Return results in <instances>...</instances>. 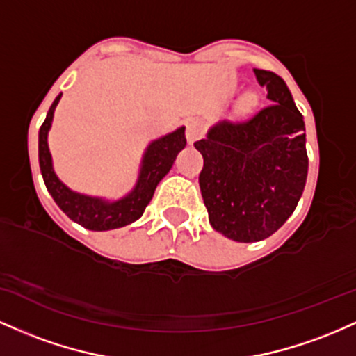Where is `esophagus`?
I'll list each match as a JSON object with an SVG mask.
<instances>
[{"label": "esophagus", "instance_id": "34e87169", "mask_svg": "<svg viewBox=\"0 0 356 356\" xmlns=\"http://www.w3.org/2000/svg\"><path fill=\"white\" fill-rule=\"evenodd\" d=\"M203 136V126L202 122L197 121V119H188L186 121V141L190 145H193L195 141H198Z\"/></svg>", "mask_w": 356, "mask_h": 356}]
</instances>
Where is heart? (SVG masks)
<instances>
[{
  "label": "heart",
  "mask_w": 356,
  "mask_h": 356,
  "mask_svg": "<svg viewBox=\"0 0 356 356\" xmlns=\"http://www.w3.org/2000/svg\"><path fill=\"white\" fill-rule=\"evenodd\" d=\"M257 106V95L254 92H245L241 99H238L237 111L241 114H250Z\"/></svg>",
  "instance_id": "1"
}]
</instances>
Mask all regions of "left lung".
Here are the masks:
<instances>
[{"instance_id": "1", "label": "left lung", "mask_w": 356, "mask_h": 356, "mask_svg": "<svg viewBox=\"0 0 356 356\" xmlns=\"http://www.w3.org/2000/svg\"><path fill=\"white\" fill-rule=\"evenodd\" d=\"M270 106L243 122L220 121L195 143L210 225L235 242H259L284 225L307 178L302 115L286 82L254 69Z\"/></svg>"}]
</instances>
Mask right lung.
Masks as SVG:
<instances>
[{
  "instance_id": "add662e5",
  "label": "right lung",
  "mask_w": 356,
  "mask_h": 356,
  "mask_svg": "<svg viewBox=\"0 0 356 356\" xmlns=\"http://www.w3.org/2000/svg\"><path fill=\"white\" fill-rule=\"evenodd\" d=\"M60 97L62 94H58L50 106L49 114L38 133L40 171H42L43 181H45L51 198L67 217L89 230H113L136 222L145 213V209L153 198L158 183L166 177L178 153L186 146L185 126L178 127L173 133L161 136L147 145L145 154H143L134 188L126 197L119 200L90 197V195L70 190L54 170L49 149V131Z\"/></svg>"
}]
</instances>
